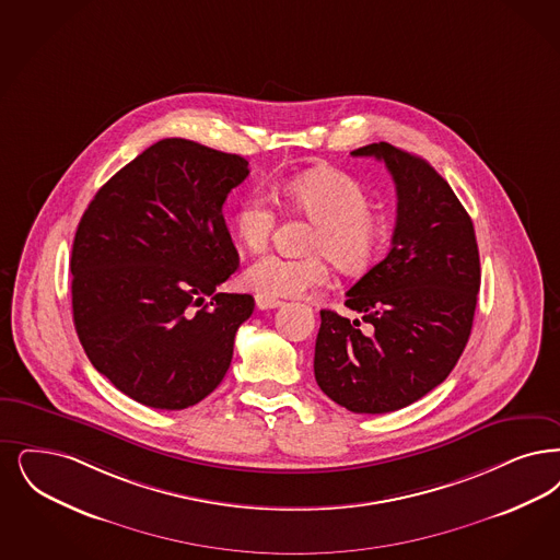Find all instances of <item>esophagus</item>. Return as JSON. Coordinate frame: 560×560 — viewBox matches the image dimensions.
<instances>
[{
  "instance_id": "34e87169",
  "label": "esophagus",
  "mask_w": 560,
  "mask_h": 560,
  "mask_svg": "<svg viewBox=\"0 0 560 560\" xmlns=\"http://www.w3.org/2000/svg\"><path fill=\"white\" fill-rule=\"evenodd\" d=\"M283 302L281 300H277V298H272V295H267V293H258L256 295V306L260 308V311H270V308H279Z\"/></svg>"
}]
</instances>
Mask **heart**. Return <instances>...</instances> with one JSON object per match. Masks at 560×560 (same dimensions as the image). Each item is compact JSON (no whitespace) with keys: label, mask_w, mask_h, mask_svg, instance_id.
Wrapping results in <instances>:
<instances>
[{"label":"heart","mask_w":560,"mask_h":560,"mask_svg":"<svg viewBox=\"0 0 560 560\" xmlns=\"http://www.w3.org/2000/svg\"><path fill=\"white\" fill-rule=\"evenodd\" d=\"M291 206L316 226L306 258L265 254L244 270V283L267 295H302L325 288L331 279V260L343 272H362L380 256L387 226L371 210L369 191L359 180L336 168H314L283 185ZM275 210L262 191H252L235 210V233L244 246L267 247L275 229Z\"/></svg>","instance_id":"obj_1"}]
</instances>
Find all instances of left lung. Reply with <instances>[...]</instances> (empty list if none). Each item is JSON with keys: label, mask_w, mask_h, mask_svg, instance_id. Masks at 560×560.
Segmentation results:
<instances>
[{"label": "left lung", "mask_w": 560, "mask_h": 560, "mask_svg": "<svg viewBox=\"0 0 560 560\" xmlns=\"http://www.w3.org/2000/svg\"><path fill=\"white\" fill-rule=\"evenodd\" d=\"M352 156L385 162L398 219L387 256L346 293L369 329L320 311L314 377L339 406L383 415L421 400L456 366L477 306L479 249L467 210L427 160L385 141Z\"/></svg>", "instance_id": "8db88e82"}]
</instances>
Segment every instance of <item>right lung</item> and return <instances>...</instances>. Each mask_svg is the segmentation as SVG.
Segmentation results:
<instances>
[{"label":"right lung","mask_w":560,"mask_h":560,"mask_svg":"<svg viewBox=\"0 0 560 560\" xmlns=\"http://www.w3.org/2000/svg\"><path fill=\"white\" fill-rule=\"evenodd\" d=\"M247 175L246 158L162 139L95 194L79 223L74 329L91 364L135 402L183 410L223 381L254 313L249 293H217L240 267L223 203Z\"/></svg>","instance_id":"1"}]
</instances>
